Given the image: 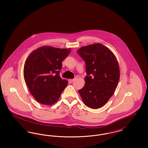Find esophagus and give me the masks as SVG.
<instances>
[{"label":"esophagus","mask_w":148,"mask_h":148,"mask_svg":"<svg viewBox=\"0 0 148 148\" xmlns=\"http://www.w3.org/2000/svg\"><path fill=\"white\" fill-rule=\"evenodd\" d=\"M77 79V77H74V79H70V80H69V82L71 83H72L73 82H74Z\"/></svg>","instance_id":"esophagus-1"}]
</instances>
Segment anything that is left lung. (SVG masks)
<instances>
[{
    "mask_svg": "<svg viewBox=\"0 0 148 148\" xmlns=\"http://www.w3.org/2000/svg\"><path fill=\"white\" fill-rule=\"evenodd\" d=\"M77 53L85 62L87 74L85 85L79 92L86 106L100 108L117 86L120 76L117 60L110 49L100 43L82 47Z\"/></svg>",
    "mask_w": 148,
    "mask_h": 148,
    "instance_id": "obj_1",
    "label": "left lung"
}]
</instances>
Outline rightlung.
<instances>
[{"mask_svg": "<svg viewBox=\"0 0 148 148\" xmlns=\"http://www.w3.org/2000/svg\"><path fill=\"white\" fill-rule=\"evenodd\" d=\"M71 51V48L43 46L27 57L24 65V79L31 95L40 103L53 105L66 86L68 81L62 79L59 73L62 61Z\"/></svg>", "mask_w": 148, "mask_h": 148, "instance_id": "obj_1", "label": "right lung"}]
</instances>
